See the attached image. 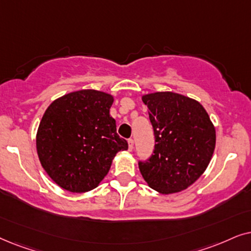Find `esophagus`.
Returning a JSON list of instances; mask_svg holds the SVG:
<instances>
[{
    "label": "esophagus",
    "instance_id": "1",
    "mask_svg": "<svg viewBox=\"0 0 251 251\" xmlns=\"http://www.w3.org/2000/svg\"><path fill=\"white\" fill-rule=\"evenodd\" d=\"M133 147H134V141H133L132 139H129L128 140V150H129V151H132Z\"/></svg>",
    "mask_w": 251,
    "mask_h": 251
}]
</instances>
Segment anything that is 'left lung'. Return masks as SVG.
Listing matches in <instances>:
<instances>
[{
    "mask_svg": "<svg viewBox=\"0 0 251 251\" xmlns=\"http://www.w3.org/2000/svg\"><path fill=\"white\" fill-rule=\"evenodd\" d=\"M155 133V150L139 163L150 188L163 195L192 186L208 168L216 147V128L196 100L179 93L142 95Z\"/></svg>",
    "mask_w": 251,
    "mask_h": 251,
    "instance_id": "1",
    "label": "left lung"
}]
</instances>
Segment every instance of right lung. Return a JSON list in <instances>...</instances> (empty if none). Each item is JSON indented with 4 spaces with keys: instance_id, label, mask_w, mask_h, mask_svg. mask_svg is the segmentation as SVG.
<instances>
[{
    "instance_id": "obj_1",
    "label": "right lung",
    "mask_w": 251,
    "mask_h": 251,
    "mask_svg": "<svg viewBox=\"0 0 251 251\" xmlns=\"http://www.w3.org/2000/svg\"><path fill=\"white\" fill-rule=\"evenodd\" d=\"M109 93L81 89L56 99L43 113L36 151L53 182L71 193L96 188L108 175L117 152L128 148L110 116Z\"/></svg>"
}]
</instances>
